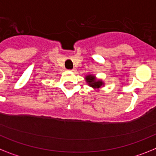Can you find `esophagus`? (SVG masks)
<instances>
[{"instance_id":"obj_1","label":"esophagus","mask_w":156,"mask_h":156,"mask_svg":"<svg viewBox=\"0 0 156 156\" xmlns=\"http://www.w3.org/2000/svg\"><path fill=\"white\" fill-rule=\"evenodd\" d=\"M75 70H76L75 68H74V69H72V70H71V71H73V72H74V71H75Z\"/></svg>"}]
</instances>
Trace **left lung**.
I'll use <instances>...</instances> for the list:
<instances>
[{
	"mask_svg": "<svg viewBox=\"0 0 156 156\" xmlns=\"http://www.w3.org/2000/svg\"><path fill=\"white\" fill-rule=\"evenodd\" d=\"M86 82H88L90 86H92L94 88H100L102 85V82L96 81V79L94 78V76L92 75H89L86 77Z\"/></svg>",
	"mask_w": 156,
	"mask_h": 156,
	"instance_id": "obj_1",
	"label": "left lung"
}]
</instances>
